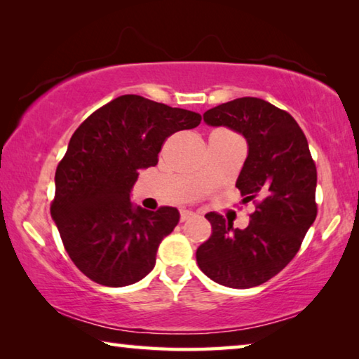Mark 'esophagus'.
I'll return each instance as SVG.
<instances>
[{
	"label": "esophagus",
	"instance_id": "obj_1",
	"mask_svg": "<svg viewBox=\"0 0 359 359\" xmlns=\"http://www.w3.org/2000/svg\"><path fill=\"white\" fill-rule=\"evenodd\" d=\"M191 217H196V214H194L193 210H182L180 212V220L182 222H185V220H188V218H191Z\"/></svg>",
	"mask_w": 359,
	"mask_h": 359
}]
</instances>
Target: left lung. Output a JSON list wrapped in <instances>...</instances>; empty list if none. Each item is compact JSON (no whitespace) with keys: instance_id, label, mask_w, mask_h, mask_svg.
Listing matches in <instances>:
<instances>
[{"instance_id":"left-lung-1","label":"left lung","mask_w":359,"mask_h":359,"mask_svg":"<svg viewBox=\"0 0 359 359\" xmlns=\"http://www.w3.org/2000/svg\"><path fill=\"white\" fill-rule=\"evenodd\" d=\"M204 121L247 139L248 155L236 187L257 209L245 229L209 212L212 234L198 247V266L224 287H258L294 258L315 222L317 168L297 121L264 100L223 102L204 112Z\"/></svg>"}]
</instances>
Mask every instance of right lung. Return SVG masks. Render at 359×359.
I'll use <instances>...</instances> for the list:
<instances>
[{"label":"right lung","instance_id":"add662e5","mask_svg":"<svg viewBox=\"0 0 359 359\" xmlns=\"http://www.w3.org/2000/svg\"><path fill=\"white\" fill-rule=\"evenodd\" d=\"M201 123V115L137 95L107 102L72 135L55 172L52 218L79 271L104 287H126L154 269L179 210L133 205L141 169L155 166L166 139Z\"/></svg>","mask_w":359,"mask_h":359}]
</instances>
